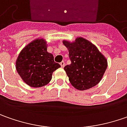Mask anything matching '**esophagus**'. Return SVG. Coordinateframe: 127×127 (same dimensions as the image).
<instances>
[{"mask_svg":"<svg viewBox=\"0 0 127 127\" xmlns=\"http://www.w3.org/2000/svg\"><path fill=\"white\" fill-rule=\"evenodd\" d=\"M60 65H61V67H64V65H65V63H64V61H62V62L60 63Z\"/></svg>","mask_w":127,"mask_h":127,"instance_id":"obj_1","label":"esophagus"}]
</instances>
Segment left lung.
I'll return each instance as SVG.
<instances>
[{
	"instance_id": "1",
	"label": "left lung",
	"mask_w": 127,
	"mask_h": 127,
	"mask_svg": "<svg viewBox=\"0 0 127 127\" xmlns=\"http://www.w3.org/2000/svg\"><path fill=\"white\" fill-rule=\"evenodd\" d=\"M63 43L71 60V64L64 69L72 86L85 91L97 85L107 67L106 58L94 43L81 36L73 41L63 40Z\"/></svg>"
}]
</instances>
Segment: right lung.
Instances as JSON below:
<instances>
[{
	"label": "right lung",
	"instance_id": "1",
	"mask_svg": "<svg viewBox=\"0 0 127 127\" xmlns=\"http://www.w3.org/2000/svg\"><path fill=\"white\" fill-rule=\"evenodd\" d=\"M43 38H37L21 50L15 62L16 70L27 85L39 88L47 85L54 71L60 67L54 62L53 55L47 51Z\"/></svg>",
	"mask_w": 127,
	"mask_h": 127
}]
</instances>
